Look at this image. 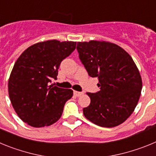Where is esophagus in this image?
Listing matches in <instances>:
<instances>
[{"instance_id": "34e87169", "label": "esophagus", "mask_w": 156, "mask_h": 156, "mask_svg": "<svg viewBox=\"0 0 156 156\" xmlns=\"http://www.w3.org/2000/svg\"><path fill=\"white\" fill-rule=\"evenodd\" d=\"M74 95L75 96H76V97H80V96H81V95L83 94V92H80V91H76V90H74Z\"/></svg>"}]
</instances>
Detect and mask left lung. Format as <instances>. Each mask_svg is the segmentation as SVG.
I'll return each instance as SVG.
<instances>
[{"instance_id":"obj_1","label":"left lung","mask_w":156,"mask_h":156,"mask_svg":"<svg viewBox=\"0 0 156 156\" xmlns=\"http://www.w3.org/2000/svg\"><path fill=\"white\" fill-rule=\"evenodd\" d=\"M76 49L100 87L97 93H87L90 104L83 109V115L98 126H119L133 113L140 98L142 80L137 66L124 49L107 41L78 42Z\"/></svg>"}]
</instances>
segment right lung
Wrapping results in <instances>:
<instances>
[{"label": "right lung", "instance_id": "obj_1", "mask_svg": "<svg viewBox=\"0 0 156 156\" xmlns=\"http://www.w3.org/2000/svg\"><path fill=\"white\" fill-rule=\"evenodd\" d=\"M76 45L73 41H43L29 47L17 59L8 80V94L23 122L43 127L60 119L73 91L50 83L57 79L62 61L75 50Z\"/></svg>", "mask_w": 156, "mask_h": 156}]
</instances>
